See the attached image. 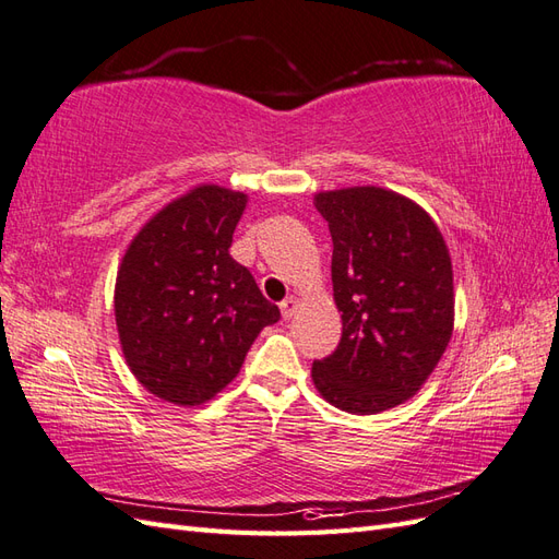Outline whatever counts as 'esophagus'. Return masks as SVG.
<instances>
[{
    "mask_svg": "<svg viewBox=\"0 0 559 559\" xmlns=\"http://www.w3.org/2000/svg\"><path fill=\"white\" fill-rule=\"evenodd\" d=\"M297 307H300V300H297V297H293V295L288 297V300H283V302H281V314H283V319L295 317Z\"/></svg>",
    "mask_w": 559,
    "mask_h": 559,
    "instance_id": "34e87169",
    "label": "esophagus"
}]
</instances>
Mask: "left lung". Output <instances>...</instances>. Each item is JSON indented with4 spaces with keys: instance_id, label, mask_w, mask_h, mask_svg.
Returning a JSON list of instances; mask_svg holds the SVG:
<instances>
[{
    "instance_id": "obj_1",
    "label": "left lung",
    "mask_w": 559,
    "mask_h": 559,
    "mask_svg": "<svg viewBox=\"0 0 559 559\" xmlns=\"http://www.w3.org/2000/svg\"><path fill=\"white\" fill-rule=\"evenodd\" d=\"M333 238L335 353L311 365L319 395L349 414H379L417 395L455 329L443 233L405 194L355 186L314 194Z\"/></svg>"
}]
</instances>
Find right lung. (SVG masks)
<instances>
[{"label":"right lung","instance_id":"right-lung-1","mask_svg":"<svg viewBox=\"0 0 559 559\" xmlns=\"http://www.w3.org/2000/svg\"><path fill=\"white\" fill-rule=\"evenodd\" d=\"M248 194L200 183L142 226L116 271L114 317L138 383L180 407L236 379L250 345L281 319L230 257Z\"/></svg>","mask_w":559,"mask_h":559}]
</instances>
